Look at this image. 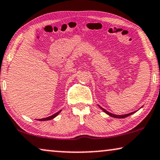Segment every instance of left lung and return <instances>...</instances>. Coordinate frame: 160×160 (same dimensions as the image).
<instances>
[{"label": "left lung", "instance_id": "8db88e82", "mask_svg": "<svg viewBox=\"0 0 160 160\" xmlns=\"http://www.w3.org/2000/svg\"><path fill=\"white\" fill-rule=\"evenodd\" d=\"M99 107L100 108H101V109H102V110H103V111L105 112V113H107L108 115H109L110 116L113 117V118H126V117L130 116V115L135 113V112H130V113H128V114H126V115H121V116L120 115V116H119V115H115V114L111 113V112L107 111V110H106L105 109H104V108H102V107H100L99 105Z\"/></svg>", "mask_w": 160, "mask_h": 160}]
</instances>
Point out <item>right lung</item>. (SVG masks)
<instances>
[{"label": "right lung", "instance_id": "right-lung-1", "mask_svg": "<svg viewBox=\"0 0 160 160\" xmlns=\"http://www.w3.org/2000/svg\"><path fill=\"white\" fill-rule=\"evenodd\" d=\"M61 111V110H59L58 112H57L56 113H55L54 115H52V116H49V117H47V118H41V119H39V121H49V120H51V119H52V118H54L55 117H56L57 116H58V115L60 113V112ZM38 120V119H37Z\"/></svg>", "mask_w": 160, "mask_h": 160}]
</instances>
